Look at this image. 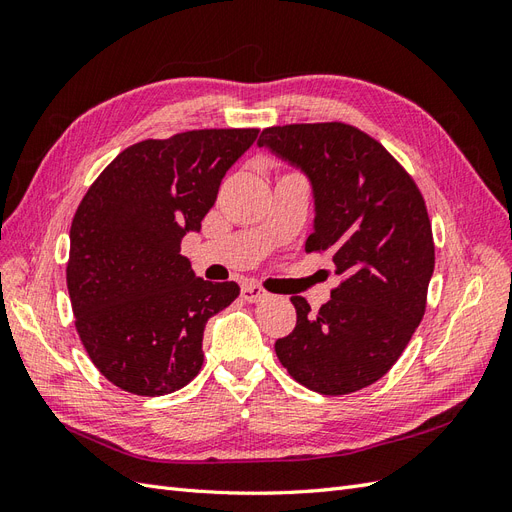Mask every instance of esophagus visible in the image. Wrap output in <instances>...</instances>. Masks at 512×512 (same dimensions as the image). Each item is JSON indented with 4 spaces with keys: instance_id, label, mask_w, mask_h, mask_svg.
<instances>
[{
    "instance_id": "34e87169",
    "label": "esophagus",
    "mask_w": 512,
    "mask_h": 512,
    "mask_svg": "<svg viewBox=\"0 0 512 512\" xmlns=\"http://www.w3.org/2000/svg\"><path fill=\"white\" fill-rule=\"evenodd\" d=\"M241 297H243L247 303H260V301L269 299V292L262 290L260 286L250 284V286H243V288H241Z\"/></svg>"
}]
</instances>
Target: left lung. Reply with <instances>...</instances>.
Masks as SVG:
<instances>
[{"mask_svg": "<svg viewBox=\"0 0 512 512\" xmlns=\"http://www.w3.org/2000/svg\"><path fill=\"white\" fill-rule=\"evenodd\" d=\"M258 147L301 170L314 198L305 250H331L344 282L316 314L292 297L297 327L275 342L288 374L320 395L380 380L425 314L433 239L416 183L378 141L346 123L262 130Z\"/></svg>", "mask_w": 512, "mask_h": 512, "instance_id": "8db88e82", "label": "left lung"}]
</instances>
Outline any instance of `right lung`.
Instances as JSON below:
<instances>
[{"mask_svg":"<svg viewBox=\"0 0 512 512\" xmlns=\"http://www.w3.org/2000/svg\"><path fill=\"white\" fill-rule=\"evenodd\" d=\"M256 136L254 128L192 130L136 143L76 209L66 269L76 331L119 389L166 395L203 367L205 324L239 286L196 277L181 239L200 230L228 168Z\"/></svg>","mask_w":512,"mask_h":512,"instance_id":"obj_1","label":"right lung"}]
</instances>
